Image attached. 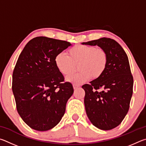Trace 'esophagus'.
I'll return each mask as SVG.
<instances>
[{
  "mask_svg": "<svg viewBox=\"0 0 146 146\" xmlns=\"http://www.w3.org/2000/svg\"><path fill=\"white\" fill-rule=\"evenodd\" d=\"M78 87H79V86L76 85H73V88L74 90H76V89H77Z\"/></svg>",
  "mask_w": 146,
  "mask_h": 146,
  "instance_id": "34e87169",
  "label": "esophagus"
}]
</instances>
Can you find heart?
Masks as SVG:
<instances>
[{
    "instance_id": "heart-1",
    "label": "heart",
    "mask_w": 146,
    "mask_h": 146,
    "mask_svg": "<svg viewBox=\"0 0 146 146\" xmlns=\"http://www.w3.org/2000/svg\"><path fill=\"white\" fill-rule=\"evenodd\" d=\"M108 54L103 48L94 46L76 45L68 50V56L60 52L56 55L54 62L61 74L68 76L76 70L78 65L80 72L72 74L66 80L75 85H81L92 78H101L108 65Z\"/></svg>"
}]
</instances>
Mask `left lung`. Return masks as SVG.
Segmentation results:
<instances>
[{"instance_id": "obj_1", "label": "left lung", "mask_w": 146, "mask_h": 146, "mask_svg": "<svg viewBox=\"0 0 146 146\" xmlns=\"http://www.w3.org/2000/svg\"><path fill=\"white\" fill-rule=\"evenodd\" d=\"M98 45L106 51L108 61L101 78L85 84L86 113L94 126L103 130L113 129L121 123L129 108L133 94V78L128 58L115 40L108 38L84 42ZM102 89V91H98Z\"/></svg>"}]
</instances>
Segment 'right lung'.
Segmentation results:
<instances>
[{
	"mask_svg": "<svg viewBox=\"0 0 146 146\" xmlns=\"http://www.w3.org/2000/svg\"><path fill=\"white\" fill-rule=\"evenodd\" d=\"M71 43L45 36L33 38L25 46L13 72L12 90L18 113L31 128L43 131L56 126L74 93L65 82L54 58Z\"/></svg>",
	"mask_w": 146,
	"mask_h": 146,
	"instance_id": "right-lung-1",
	"label": "right lung"
}]
</instances>
